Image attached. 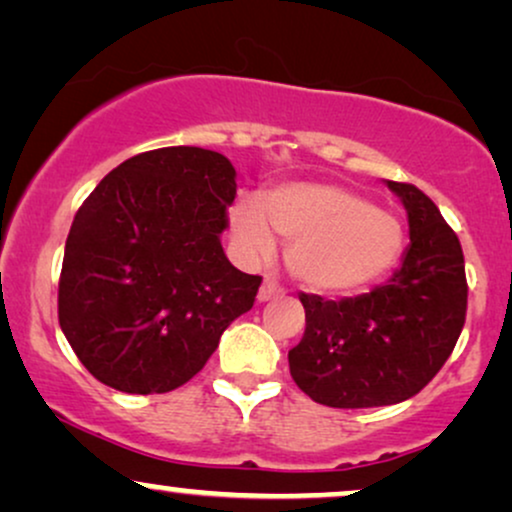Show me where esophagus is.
Segmentation results:
<instances>
[{"mask_svg": "<svg viewBox=\"0 0 512 512\" xmlns=\"http://www.w3.org/2000/svg\"><path fill=\"white\" fill-rule=\"evenodd\" d=\"M278 295H283V288L278 286V283H276L271 276L264 278L260 293H257V300H260V302H269V300H274V297H278Z\"/></svg>", "mask_w": 512, "mask_h": 512, "instance_id": "obj_1", "label": "esophagus"}]
</instances>
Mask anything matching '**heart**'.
<instances>
[{
	"instance_id": "heart-1",
	"label": "heart",
	"mask_w": 512,
	"mask_h": 512,
	"mask_svg": "<svg viewBox=\"0 0 512 512\" xmlns=\"http://www.w3.org/2000/svg\"><path fill=\"white\" fill-rule=\"evenodd\" d=\"M231 234L250 260H269L276 238L288 241V267L321 293H345L375 281L399 260L404 226L357 193L333 184L297 181L241 200L231 210Z\"/></svg>"
}]
</instances>
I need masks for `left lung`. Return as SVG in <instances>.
<instances>
[{"label":"left lung","mask_w":512,"mask_h":512,"mask_svg":"<svg viewBox=\"0 0 512 512\" xmlns=\"http://www.w3.org/2000/svg\"><path fill=\"white\" fill-rule=\"evenodd\" d=\"M409 212L411 245L383 286L342 300L300 293L304 335L288 352L304 394L333 409H371L413 397L454 352L468 312L456 231L418 186L387 181Z\"/></svg>","instance_id":"8db88e82"}]
</instances>
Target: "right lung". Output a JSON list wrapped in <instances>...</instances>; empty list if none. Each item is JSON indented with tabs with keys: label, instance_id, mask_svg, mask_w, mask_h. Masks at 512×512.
I'll list each match as a JSON object with an SVG mask.
<instances>
[{
	"label": "right lung",
	"instance_id": "add662e5",
	"mask_svg": "<svg viewBox=\"0 0 512 512\" xmlns=\"http://www.w3.org/2000/svg\"><path fill=\"white\" fill-rule=\"evenodd\" d=\"M236 189L222 153L167 146L125 160L80 205L58 278V323L103 385L177 390L252 309L262 276L238 271L219 243Z\"/></svg>",
	"mask_w": 512,
	"mask_h": 512
}]
</instances>
